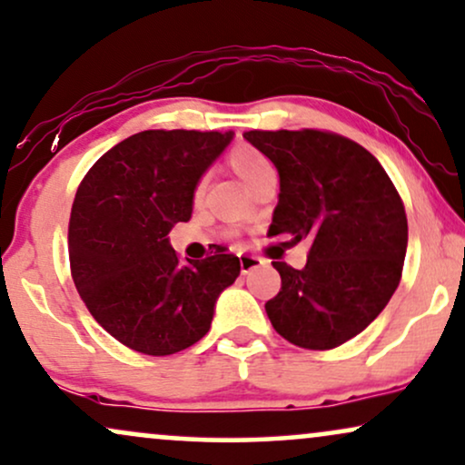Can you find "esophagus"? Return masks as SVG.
I'll list each match as a JSON object with an SVG mask.
<instances>
[{
  "mask_svg": "<svg viewBox=\"0 0 465 465\" xmlns=\"http://www.w3.org/2000/svg\"><path fill=\"white\" fill-rule=\"evenodd\" d=\"M239 264H241V273H250V271H254L264 264L262 258L258 256H252V254H239Z\"/></svg>",
  "mask_w": 465,
  "mask_h": 465,
  "instance_id": "obj_1",
  "label": "esophagus"
}]
</instances>
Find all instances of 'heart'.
Masks as SVG:
<instances>
[{
    "label": "heart",
    "mask_w": 465,
    "mask_h": 465,
    "mask_svg": "<svg viewBox=\"0 0 465 465\" xmlns=\"http://www.w3.org/2000/svg\"><path fill=\"white\" fill-rule=\"evenodd\" d=\"M228 164H231L234 174H237L247 188L252 190H254L261 181L275 177L273 162H271L262 152H258L256 147H252V144H239V147H234L232 152L228 153ZM203 190L204 181L201 179L194 185V198L201 196Z\"/></svg>",
    "instance_id": "b5f03b06"
}]
</instances>
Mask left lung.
Returning a JSON list of instances; mask_svg holds the SVG:
<instances>
[{
    "label": "left lung",
    "mask_w": 465,
    "mask_h": 465,
    "mask_svg": "<svg viewBox=\"0 0 465 465\" xmlns=\"http://www.w3.org/2000/svg\"><path fill=\"white\" fill-rule=\"evenodd\" d=\"M245 138L280 173L269 234L312 239L307 264L273 262L282 288L264 303L273 329L307 351L359 335L401 280L408 220L382 164L327 130H250Z\"/></svg>",
    "instance_id": "8db88e82"
}]
</instances>
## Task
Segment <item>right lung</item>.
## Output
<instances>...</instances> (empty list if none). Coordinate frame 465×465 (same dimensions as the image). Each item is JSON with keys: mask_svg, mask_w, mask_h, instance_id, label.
<instances>
[{"mask_svg": "<svg viewBox=\"0 0 465 465\" xmlns=\"http://www.w3.org/2000/svg\"><path fill=\"white\" fill-rule=\"evenodd\" d=\"M232 132L144 130L89 168L72 203L70 273L106 333L132 351L166 357L211 329L220 292L241 264L226 247L183 262L168 245L192 218L194 185Z\"/></svg>", "mask_w": 465, "mask_h": 465, "instance_id": "1", "label": "right lung"}]
</instances>
